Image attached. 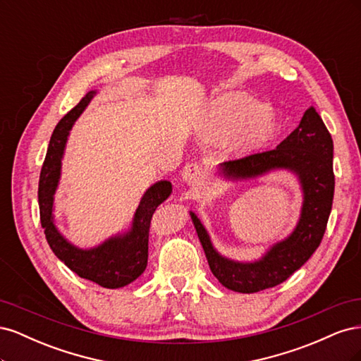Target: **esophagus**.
<instances>
[{"mask_svg":"<svg viewBox=\"0 0 361 361\" xmlns=\"http://www.w3.org/2000/svg\"><path fill=\"white\" fill-rule=\"evenodd\" d=\"M182 179L187 182L190 187H202L206 179V167L200 162H188L183 167Z\"/></svg>","mask_w":361,"mask_h":361,"instance_id":"obj_1","label":"esophagus"}]
</instances>
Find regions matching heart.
Wrapping results in <instances>:
<instances>
[{
	"instance_id": "obj_1",
	"label": "heart",
	"mask_w": 361,
	"mask_h": 361,
	"mask_svg": "<svg viewBox=\"0 0 361 361\" xmlns=\"http://www.w3.org/2000/svg\"><path fill=\"white\" fill-rule=\"evenodd\" d=\"M200 135L207 141L227 137L236 149L260 146L274 134L276 120L268 108L244 93H224L212 101L199 122Z\"/></svg>"
}]
</instances>
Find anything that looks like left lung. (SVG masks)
Segmentation results:
<instances>
[{
	"label": "left lung",
	"instance_id": "8db88e82",
	"mask_svg": "<svg viewBox=\"0 0 361 361\" xmlns=\"http://www.w3.org/2000/svg\"><path fill=\"white\" fill-rule=\"evenodd\" d=\"M220 169L227 179H248L276 169L298 174L304 203L297 228L253 264H241L218 255L203 224L191 212L207 264L223 286L243 293L274 288L310 259L324 238L334 195L333 138L318 111L310 106L300 125L276 149L223 162Z\"/></svg>",
	"mask_w": 361,
	"mask_h": 361
}]
</instances>
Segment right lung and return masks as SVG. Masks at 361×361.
Returning <instances> with one entry per match:
<instances>
[{"label":"right lung","instance_id":"obj_1","mask_svg":"<svg viewBox=\"0 0 361 361\" xmlns=\"http://www.w3.org/2000/svg\"><path fill=\"white\" fill-rule=\"evenodd\" d=\"M96 92H89L80 104L64 116L54 129L45 161H43L39 179V211L40 223L45 228L47 241L64 265L81 279H87L108 289L129 285L143 274L149 256L150 221L157 207L171 192V183L161 180L145 192L134 216L133 228L125 235L108 239L102 245L92 250H80L69 244L52 223L54 192L59 185L61 157L66 146L69 130L75 120L89 105Z\"/></svg>","mask_w":361,"mask_h":361}]
</instances>
